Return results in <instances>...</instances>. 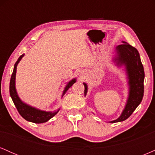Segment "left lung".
<instances>
[{
	"label": "left lung",
	"instance_id": "1",
	"mask_svg": "<svg viewBox=\"0 0 155 155\" xmlns=\"http://www.w3.org/2000/svg\"><path fill=\"white\" fill-rule=\"evenodd\" d=\"M122 43L116 47L117 56L114 60L117 62V65H124L126 68L129 79V97L122 114L117 120L110 122L111 123L127 120L140 104L144 91V71L139 53L135 47L124 41H122ZM84 85L85 95L87 92V85L85 83H84Z\"/></svg>",
	"mask_w": 155,
	"mask_h": 155
}]
</instances>
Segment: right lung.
I'll return each mask as SVG.
<instances>
[{
  "label": "right lung",
  "instance_id": "add662e5",
  "mask_svg": "<svg viewBox=\"0 0 155 155\" xmlns=\"http://www.w3.org/2000/svg\"><path fill=\"white\" fill-rule=\"evenodd\" d=\"M23 56H24V54H22L20 57H19L18 60H17V61L16 62L15 64L14 71H13V73H12V76H11V80H10V84H9L10 95L11 97H12V101H13L14 104H15L16 108H17V111H18L19 114H20L21 116L25 119V120H26L27 121H29V122H33V123H38V124L44 123V122H47L48 120H50L51 118H52L55 114H57L60 109H58V111H54V112L41 111V110L37 109V108L28 106V105H27L26 104H25V103H23L22 101L19 99L15 88V76H16V71H17V64L19 63V62L20 61V60L22 59ZM75 82H76V79H74L68 83V84L66 85V87H65V90H64L63 91V96L64 94L66 92L67 90H68V89L70 88ZM63 96H62V97H63Z\"/></svg>",
  "mask_w": 155,
  "mask_h": 155
}]
</instances>
